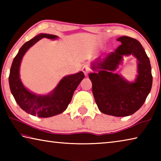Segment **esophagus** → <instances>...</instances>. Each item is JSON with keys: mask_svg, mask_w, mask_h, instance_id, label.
Returning <instances> with one entry per match:
<instances>
[{"mask_svg": "<svg viewBox=\"0 0 161 161\" xmlns=\"http://www.w3.org/2000/svg\"><path fill=\"white\" fill-rule=\"evenodd\" d=\"M90 71H91V69H90V67H89V65H86V64L84 65L82 67V72H84V75H87L89 72H90Z\"/></svg>", "mask_w": 161, "mask_h": 161, "instance_id": "1", "label": "esophagus"}]
</instances>
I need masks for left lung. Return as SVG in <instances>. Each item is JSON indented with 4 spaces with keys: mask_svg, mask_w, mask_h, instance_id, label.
<instances>
[{
    "mask_svg": "<svg viewBox=\"0 0 161 161\" xmlns=\"http://www.w3.org/2000/svg\"><path fill=\"white\" fill-rule=\"evenodd\" d=\"M121 42L114 52L108 53L103 61L97 62V73H90L92 93L97 107L102 113L114 116H127L134 114L145 102L152 86L151 66L142 45L134 38L122 36ZM132 53L138 59L139 75L135 83H129L113 72L122 56Z\"/></svg>",
    "mask_w": 161,
    "mask_h": 161,
    "instance_id": "8db88e82",
    "label": "left lung"
}]
</instances>
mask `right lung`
Wrapping results in <instances>:
<instances>
[{
    "mask_svg": "<svg viewBox=\"0 0 161 161\" xmlns=\"http://www.w3.org/2000/svg\"><path fill=\"white\" fill-rule=\"evenodd\" d=\"M42 37L55 39L58 36L50 34H40L26 42L19 50L10 67L9 84L11 93L22 109L32 116L41 118L58 115L66 109L81 81L84 77L82 72L64 77L58 86L46 96H38L30 92L22 84L19 76V69L22 58L26 51Z\"/></svg>",
    "mask_w": 161,
    "mask_h": 161,
    "instance_id": "1",
    "label": "right lung"
}]
</instances>
